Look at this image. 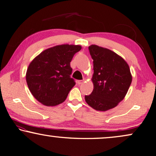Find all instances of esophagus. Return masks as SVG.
I'll list each match as a JSON object with an SVG mask.
<instances>
[{
    "label": "esophagus",
    "instance_id": "1",
    "mask_svg": "<svg viewBox=\"0 0 156 156\" xmlns=\"http://www.w3.org/2000/svg\"><path fill=\"white\" fill-rule=\"evenodd\" d=\"M84 82V80H79L77 81V83L79 85H81V84H82Z\"/></svg>",
    "mask_w": 156,
    "mask_h": 156
}]
</instances>
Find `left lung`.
<instances>
[{
	"instance_id": "8db88e82",
	"label": "left lung",
	"mask_w": 156,
	"mask_h": 156,
	"mask_svg": "<svg viewBox=\"0 0 156 156\" xmlns=\"http://www.w3.org/2000/svg\"><path fill=\"white\" fill-rule=\"evenodd\" d=\"M88 49L93 59L94 88L85 100L94 110L107 111L123 100L132 83V74L125 60L114 51L94 44Z\"/></svg>"
}]
</instances>
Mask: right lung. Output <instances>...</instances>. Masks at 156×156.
<instances>
[{"label": "right lung", "mask_w": 156, "mask_h": 156, "mask_svg": "<svg viewBox=\"0 0 156 156\" xmlns=\"http://www.w3.org/2000/svg\"><path fill=\"white\" fill-rule=\"evenodd\" d=\"M80 45L62 44L46 49L32 60L26 73L27 86L33 96L46 106L64 101L75 85L70 78V62Z\"/></svg>", "instance_id": "right-lung-1"}]
</instances>
